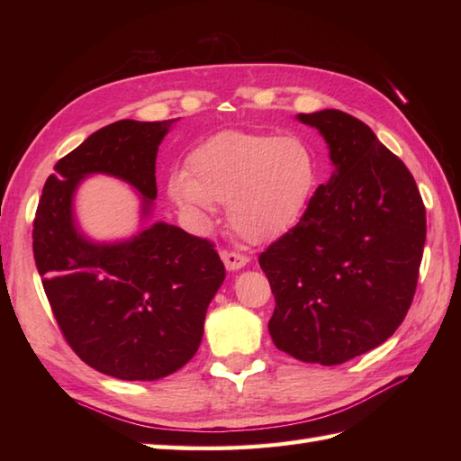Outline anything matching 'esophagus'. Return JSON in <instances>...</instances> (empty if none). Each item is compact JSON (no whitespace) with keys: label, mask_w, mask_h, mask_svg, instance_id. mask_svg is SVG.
Listing matches in <instances>:
<instances>
[{"label":"esophagus","mask_w":461,"mask_h":461,"mask_svg":"<svg viewBox=\"0 0 461 461\" xmlns=\"http://www.w3.org/2000/svg\"><path fill=\"white\" fill-rule=\"evenodd\" d=\"M221 259L225 263V267H228L230 271H238L241 267L248 266L249 258L243 256V253H238V251H221Z\"/></svg>","instance_id":"1"}]
</instances>
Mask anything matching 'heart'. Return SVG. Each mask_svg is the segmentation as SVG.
I'll list each match as a JSON object with an SVG mask.
<instances>
[{
	"label": "heart",
	"instance_id": "obj_1",
	"mask_svg": "<svg viewBox=\"0 0 461 461\" xmlns=\"http://www.w3.org/2000/svg\"><path fill=\"white\" fill-rule=\"evenodd\" d=\"M317 185V154L301 136L225 131L195 146L188 174L172 176L168 195L198 213L228 203L231 230L267 243L301 220Z\"/></svg>",
	"mask_w": 461,
	"mask_h": 461
}]
</instances>
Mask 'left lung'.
Masks as SVG:
<instances>
[{"instance_id": "8db88e82", "label": "left lung", "mask_w": 461, "mask_h": 461, "mask_svg": "<svg viewBox=\"0 0 461 461\" xmlns=\"http://www.w3.org/2000/svg\"><path fill=\"white\" fill-rule=\"evenodd\" d=\"M297 119L327 140L335 172L259 266L276 295V347L332 366L382 345L404 321L422 263L426 208L414 176L370 126L335 109Z\"/></svg>"}]
</instances>
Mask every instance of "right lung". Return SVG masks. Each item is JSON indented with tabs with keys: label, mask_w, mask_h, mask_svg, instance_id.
I'll use <instances>...</instances> for the list:
<instances>
[{
	"label": "right lung",
	"mask_w": 461,
	"mask_h": 461,
	"mask_svg": "<svg viewBox=\"0 0 461 461\" xmlns=\"http://www.w3.org/2000/svg\"><path fill=\"white\" fill-rule=\"evenodd\" d=\"M174 121H119L55 164L33 220V258L57 325L86 365L121 380H158L198 350L225 267L213 243L158 221L121 243L77 231L73 194L111 174L156 200V152Z\"/></svg>",
	"instance_id": "right-lung-1"
}]
</instances>
